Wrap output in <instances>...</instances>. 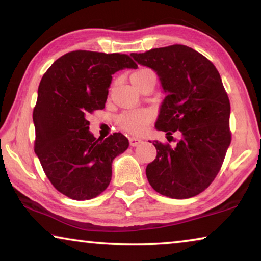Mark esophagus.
Listing matches in <instances>:
<instances>
[{"mask_svg":"<svg viewBox=\"0 0 261 261\" xmlns=\"http://www.w3.org/2000/svg\"><path fill=\"white\" fill-rule=\"evenodd\" d=\"M141 141H143V140L139 139V138H136V137H130V138H129V143H130L131 146H138Z\"/></svg>","mask_w":261,"mask_h":261,"instance_id":"34e87169","label":"esophagus"}]
</instances>
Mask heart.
Returning a JSON list of instances; mask_svg holds the SVG:
<instances>
[{"instance_id": "b5f03b06", "label": "heart", "mask_w": 261, "mask_h": 261, "mask_svg": "<svg viewBox=\"0 0 261 261\" xmlns=\"http://www.w3.org/2000/svg\"><path fill=\"white\" fill-rule=\"evenodd\" d=\"M131 83L136 88L149 79L155 81L154 73L148 69H139L131 74ZM152 121V114L148 110H131L123 113L117 118V123L122 130L129 132L131 135H143L146 132L147 126Z\"/></svg>"}]
</instances>
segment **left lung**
Here are the masks:
<instances>
[{
	"label": "left lung",
	"mask_w": 261,
	"mask_h": 261,
	"mask_svg": "<svg viewBox=\"0 0 261 261\" xmlns=\"http://www.w3.org/2000/svg\"><path fill=\"white\" fill-rule=\"evenodd\" d=\"M131 56L156 72L167 94L155 123L175 147L154 140L156 158L146 167L151 187L162 196L187 199L210 187L230 145V102L220 73L204 55L184 45L154 48ZM168 138V137H167Z\"/></svg>",
	"instance_id": "obj_1"
}]
</instances>
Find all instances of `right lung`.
<instances>
[{
  "label": "right lung",
  "mask_w": 261,
  "mask_h": 261,
  "mask_svg": "<svg viewBox=\"0 0 261 261\" xmlns=\"http://www.w3.org/2000/svg\"><path fill=\"white\" fill-rule=\"evenodd\" d=\"M136 68L125 54L74 50L43 74L33 110L34 152L64 196L88 200L109 185L113 160L129 147V140L120 132L96 139L88 130L87 115L105 108L112 74Z\"/></svg>",
  "instance_id": "add662e5"
}]
</instances>
